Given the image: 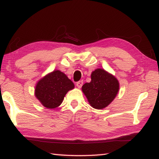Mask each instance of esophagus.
Here are the masks:
<instances>
[{"label": "esophagus", "mask_w": 159, "mask_h": 159, "mask_svg": "<svg viewBox=\"0 0 159 159\" xmlns=\"http://www.w3.org/2000/svg\"><path fill=\"white\" fill-rule=\"evenodd\" d=\"M83 80H80V81H79V82H77L76 83V86L79 88H80L82 87V85H83Z\"/></svg>", "instance_id": "1"}]
</instances>
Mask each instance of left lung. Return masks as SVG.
I'll return each mask as SVG.
<instances>
[{"label":"left lung","mask_w":159,"mask_h":159,"mask_svg":"<svg viewBox=\"0 0 159 159\" xmlns=\"http://www.w3.org/2000/svg\"><path fill=\"white\" fill-rule=\"evenodd\" d=\"M82 91L91 107L102 109L109 105L116 97L119 82L108 71L97 69L91 74V81L82 86Z\"/></svg>","instance_id":"obj_1"}]
</instances>
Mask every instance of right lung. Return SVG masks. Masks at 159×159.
Here are the masks:
<instances>
[{"label": "right lung", "mask_w": 159, "mask_h": 159, "mask_svg": "<svg viewBox=\"0 0 159 159\" xmlns=\"http://www.w3.org/2000/svg\"><path fill=\"white\" fill-rule=\"evenodd\" d=\"M74 88V83L60 70H54L37 82L34 94L48 109L57 108L62 103L68 91Z\"/></svg>", "instance_id": "add662e5"}]
</instances>
